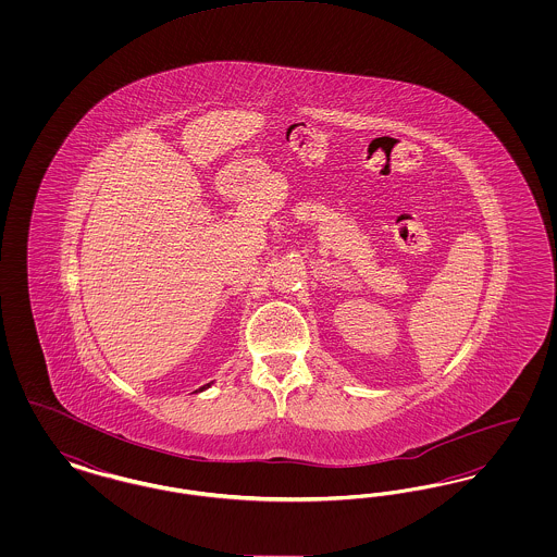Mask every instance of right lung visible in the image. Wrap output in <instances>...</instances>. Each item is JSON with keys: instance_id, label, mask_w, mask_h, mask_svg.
<instances>
[{"instance_id": "obj_1", "label": "right lung", "mask_w": 557, "mask_h": 557, "mask_svg": "<svg viewBox=\"0 0 557 557\" xmlns=\"http://www.w3.org/2000/svg\"><path fill=\"white\" fill-rule=\"evenodd\" d=\"M207 386H211V384H207ZM207 386H202V388H200V391H205V388H207Z\"/></svg>"}]
</instances>
